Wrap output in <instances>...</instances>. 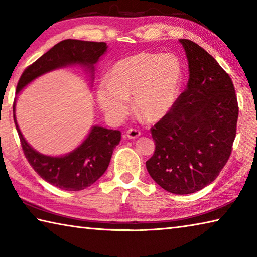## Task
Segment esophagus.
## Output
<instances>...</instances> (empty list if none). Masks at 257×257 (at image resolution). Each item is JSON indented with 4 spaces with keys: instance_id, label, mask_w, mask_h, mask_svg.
Listing matches in <instances>:
<instances>
[{
    "instance_id": "esophagus-1",
    "label": "esophagus",
    "mask_w": 257,
    "mask_h": 257,
    "mask_svg": "<svg viewBox=\"0 0 257 257\" xmlns=\"http://www.w3.org/2000/svg\"><path fill=\"white\" fill-rule=\"evenodd\" d=\"M141 136V130L137 128H130L127 130V137L130 139H136Z\"/></svg>"
}]
</instances>
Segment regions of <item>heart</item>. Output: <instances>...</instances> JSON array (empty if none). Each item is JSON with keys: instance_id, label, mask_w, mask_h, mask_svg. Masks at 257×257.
<instances>
[{"instance_id": "1", "label": "heart", "mask_w": 257, "mask_h": 257, "mask_svg": "<svg viewBox=\"0 0 257 257\" xmlns=\"http://www.w3.org/2000/svg\"><path fill=\"white\" fill-rule=\"evenodd\" d=\"M182 80L179 58L172 54L139 53L116 62L96 91L100 108L111 120H122L130 110L129 97L139 118L157 121L177 100Z\"/></svg>"}]
</instances>
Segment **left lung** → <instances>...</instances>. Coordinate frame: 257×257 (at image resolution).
<instances>
[{"mask_svg":"<svg viewBox=\"0 0 257 257\" xmlns=\"http://www.w3.org/2000/svg\"><path fill=\"white\" fill-rule=\"evenodd\" d=\"M189 62L185 90L165 116L152 127L155 152L146 162L163 189L190 194L211 183L231 154L238 102L230 76L211 55L180 39Z\"/></svg>","mask_w":257,"mask_h":257,"instance_id":"obj_1","label":"left lung"}]
</instances>
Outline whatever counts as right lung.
I'll list each match as a JSON object with an SVG mask.
<instances>
[{
    "mask_svg": "<svg viewBox=\"0 0 257 257\" xmlns=\"http://www.w3.org/2000/svg\"><path fill=\"white\" fill-rule=\"evenodd\" d=\"M106 48L105 43L75 39L60 41L23 71L18 82L17 93L43 74L67 65L80 64L93 73V65ZM15 109L16 104H13L16 128L28 162L41 179L62 190L81 191L99 180L108 169L113 149L121 141L119 130L94 125L85 141L72 153L59 157L46 156L36 152L23 138L17 123Z\"/></svg>",
    "mask_w": 257,
    "mask_h": 257,
    "instance_id": "add662e5",
    "label": "right lung"
}]
</instances>
